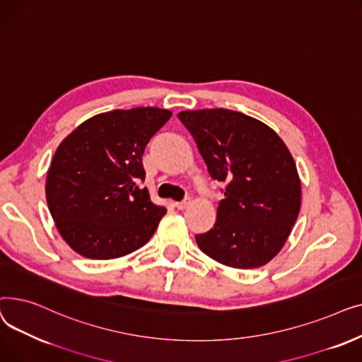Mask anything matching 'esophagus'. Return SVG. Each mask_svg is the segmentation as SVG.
I'll list each match as a JSON object with an SVG mask.
<instances>
[{
	"label": "esophagus",
	"instance_id": "obj_1",
	"mask_svg": "<svg viewBox=\"0 0 362 362\" xmlns=\"http://www.w3.org/2000/svg\"><path fill=\"white\" fill-rule=\"evenodd\" d=\"M191 204V198H185L183 201H179V202H175V206L177 208V210H185V208Z\"/></svg>",
	"mask_w": 362,
	"mask_h": 362
}]
</instances>
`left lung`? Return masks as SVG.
I'll return each mask as SVG.
<instances>
[{
    "instance_id": "obj_1",
    "label": "left lung",
    "mask_w": 362,
    "mask_h": 362,
    "mask_svg": "<svg viewBox=\"0 0 362 362\" xmlns=\"http://www.w3.org/2000/svg\"><path fill=\"white\" fill-rule=\"evenodd\" d=\"M208 173L223 183L214 227L197 235L199 250L233 269H257L281 250L300 208V182L277 133L243 112L182 111Z\"/></svg>"
}]
</instances>
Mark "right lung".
Segmentation results:
<instances>
[{"label":"right lung","mask_w":362,"mask_h":362,"mask_svg":"<svg viewBox=\"0 0 362 362\" xmlns=\"http://www.w3.org/2000/svg\"><path fill=\"white\" fill-rule=\"evenodd\" d=\"M171 111L156 107L93 116L60 144L47 176L49 213L70 248L90 259L124 257L157 230L165 208L152 204L142 156Z\"/></svg>","instance_id":"1"}]
</instances>
